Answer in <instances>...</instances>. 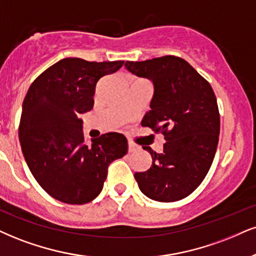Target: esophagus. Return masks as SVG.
I'll return each mask as SVG.
<instances>
[{
	"mask_svg": "<svg viewBox=\"0 0 256 256\" xmlns=\"http://www.w3.org/2000/svg\"><path fill=\"white\" fill-rule=\"evenodd\" d=\"M138 150V146H135L134 144H130V142L128 144V152H129V153H132V152H136Z\"/></svg>",
	"mask_w": 256,
	"mask_h": 256,
	"instance_id": "esophagus-1",
	"label": "esophagus"
}]
</instances>
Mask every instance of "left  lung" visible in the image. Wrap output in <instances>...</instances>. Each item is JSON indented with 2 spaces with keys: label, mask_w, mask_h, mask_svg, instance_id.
I'll return each instance as SVG.
<instances>
[{
  "label": "left lung",
  "mask_w": 256,
  "mask_h": 256,
  "mask_svg": "<svg viewBox=\"0 0 256 256\" xmlns=\"http://www.w3.org/2000/svg\"><path fill=\"white\" fill-rule=\"evenodd\" d=\"M126 70L153 84L150 112L141 126L162 133V153L144 147L152 166L134 174L138 188L156 202L191 194L209 172L220 135V112L211 85L184 59L165 56L126 62Z\"/></svg>",
  "instance_id": "obj_1"
}]
</instances>
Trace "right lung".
Listing matches in <instances>:
<instances>
[{"mask_svg": "<svg viewBox=\"0 0 256 256\" xmlns=\"http://www.w3.org/2000/svg\"><path fill=\"white\" fill-rule=\"evenodd\" d=\"M122 65V60L64 58L27 91L18 127L21 150L36 180L56 200H94L102 191L110 162L127 153V138L118 133L85 142L80 118L92 109L97 82Z\"/></svg>", "mask_w": 256, "mask_h": 256, "instance_id": "1", "label": "right lung"}]
</instances>
